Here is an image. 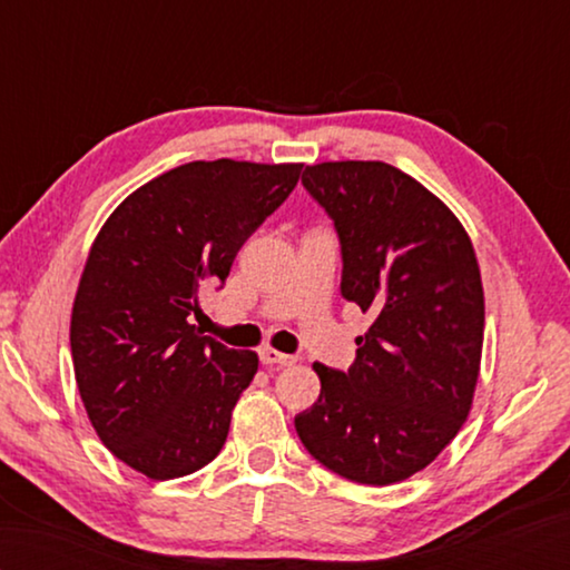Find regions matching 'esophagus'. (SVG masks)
<instances>
[{
	"mask_svg": "<svg viewBox=\"0 0 570 570\" xmlns=\"http://www.w3.org/2000/svg\"><path fill=\"white\" fill-rule=\"evenodd\" d=\"M259 360L264 362V365H278V367H288V365H294V362H296L294 355H284V353H278V350H274V347H262L259 350Z\"/></svg>",
	"mask_w": 570,
	"mask_h": 570,
	"instance_id": "1",
	"label": "esophagus"
}]
</instances>
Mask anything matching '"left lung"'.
<instances>
[{"label": "left lung", "instance_id": "left-lung-1", "mask_svg": "<svg viewBox=\"0 0 570 570\" xmlns=\"http://www.w3.org/2000/svg\"><path fill=\"white\" fill-rule=\"evenodd\" d=\"M301 184L341 237V294L370 311L347 372L316 362L321 396L296 416L306 451L360 485H392L433 463L475 394L485 294L451 208L384 161L306 166Z\"/></svg>", "mask_w": 570, "mask_h": 570}]
</instances>
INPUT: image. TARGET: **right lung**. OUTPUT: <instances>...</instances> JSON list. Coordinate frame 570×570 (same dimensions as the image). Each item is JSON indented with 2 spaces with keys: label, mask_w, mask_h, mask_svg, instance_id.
Returning <instances> with one entry per match:
<instances>
[{
  "label": "right lung",
  "mask_w": 570,
  "mask_h": 570,
  "mask_svg": "<svg viewBox=\"0 0 570 570\" xmlns=\"http://www.w3.org/2000/svg\"><path fill=\"white\" fill-rule=\"evenodd\" d=\"M301 168L184 164L127 196L95 237L70 316L72 367L100 441L141 475H190L225 445L259 357L203 335L190 313Z\"/></svg>",
  "instance_id": "1"
}]
</instances>
